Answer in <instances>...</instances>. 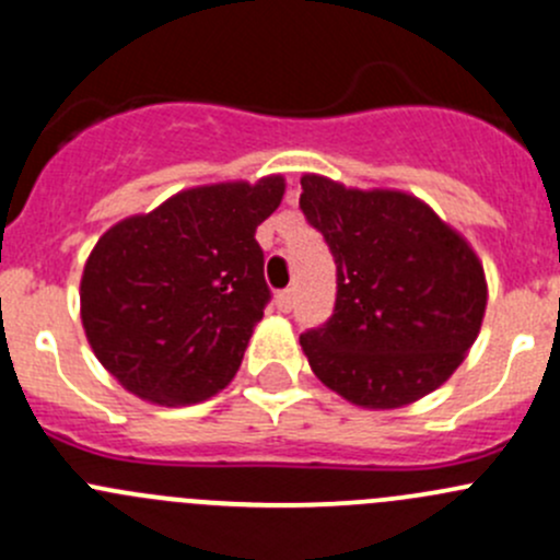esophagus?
<instances>
[{"instance_id": "34e87169", "label": "esophagus", "mask_w": 560, "mask_h": 560, "mask_svg": "<svg viewBox=\"0 0 560 560\" xmlns=\"http://www.w3.org/2000/svg\"><path fill=\"white\" fill-rule=\"evenodd\" d=\"M276 306H279V312H292V306H295V290H284L276 295Z\"/></svg>"}]
</instances>
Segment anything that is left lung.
<instances>
[{"instance_id": "obj_1", "label": "left lung", "mask_w": 560, "mask_h": 560, "mask_svg": "<svg viewBox=\"0 0 560 560\" xmlns=\"http://www.w3.org/2000/svg\"><path fill=\"white\" fill-rule=\"evenodd\" d=\"M301 208L336 259V308L301 336L316 380L363 409L442 387L477 341L488 281L471 244L400 189L301 178Z\"/></svg>"}]
</instances>
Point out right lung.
I'll return each mask as SVG.
<instances>
[{
	"mask_svg": "<svg viewBox=\"0 0 560 560\" xmlns=\"http://www.w3.org/2000/svg\"><path fill=\"white\" fill-rule=\"evenodd\" d=\"M284 178L191 186L97 241L81 276L92 352L138 398L189 406L230 385L262 319L259 224Z\"/></svg>",
	"mask_w": 560,
	"mask_h": 560,
	"instance_id": "1",
	"label": "right lung"
}]
</instances>
